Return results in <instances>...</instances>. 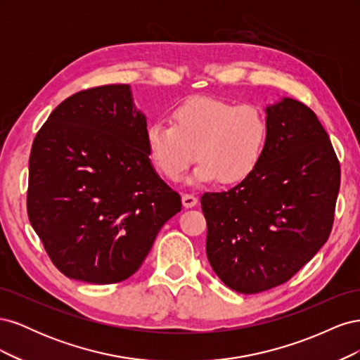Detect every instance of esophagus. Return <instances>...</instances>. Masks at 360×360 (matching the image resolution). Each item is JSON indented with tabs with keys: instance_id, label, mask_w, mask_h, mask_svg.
Returning <instances> with one entry per match:
<instances>
[{
	"instance_id": "34e87169",
	"label": "esophagus",
	"mask_w": 360,
	"mask_h": 360,
	"mask_svg": "<svg viewBox=\"0 0 360 360\" xmlns=\"http://www.w3.org/2000/svg\"><path fill=\"white\" fill-rule=\"evenodd\" d=\"M181 202H183V205H184V207H186V209H192V207L197 205L198 198H197V197H193V195H191V193H183Z\"/></svg>"
}]
</instances>
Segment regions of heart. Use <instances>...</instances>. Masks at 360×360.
<instances>
[{
    "label": "heart",
    "instance_id": "obj_1",
    "mask_svg": "<svg viewBox=\"0 0 360 360\" xmlns=\"http://www.w3.org/2000/svg\"><path fill=\"white\" fill-rule=\"evenodd\" d=\"M171 126L150 124L146 134L150 159L177 181L195 159L189 183L237 184L252 176L263 159L269 123L255 105H236L213 97H192L174 108Z\"/></svg>",
    "mask_w": 360,
    "mask_h": 360
}]
</instances>
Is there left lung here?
I'll list each match as a JSON object with an SVG mask.
<instances>
[{"instance_id":"left-lung-1","label":"left lung","mask_w":360,"mask_h":360,"mask_svg":"<svg viewBox=\"0 0 360 360\" xmlns=\"http://www.w3.org/2000/svg\"><path fill=\"white\" fill-rule=\"evenodd\" d=\"M269 138L252 176L228 192H205V252L237 292L284 284L328 242L341 168L321 123L284 97L266 108Z\"/></svg>"}]
</instances>
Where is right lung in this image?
I'll return each mask as SVG.
<instances>
[{
	"label": "right lung",
	"instance_id": "1",
	"mask_svg": "<svg viewBox=\"0 0 360 360\" xmlns=\"http://www.w3.org/2000/svg\"><path fill=\"white\" fill-rule=\"evenodd\" d=\"M147 120L127 84L61 102L30 155V222L63 275L115 284L143 264L180 195L151 165Z\"/></svg>",
	"mask_w": 360,
	"mask_h": 360
}]
</instances>
